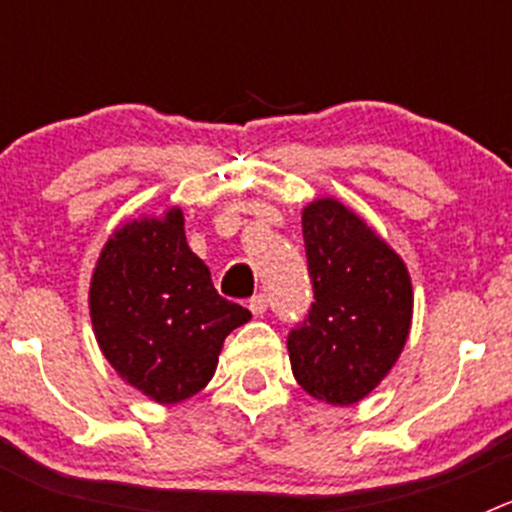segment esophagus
Segmentation results:
<instances>
[{"mask_svg":"<svg viewBox=\"0 0 512 512\" xmlns=\"http://www.w3.org/2000/svg\"><path fill=\"white\" fill-rule=\"evenodd\" d=\"M247 307H250V312L255 314V317H262V314L267 312V297H265V294H255V297L250 299V304H247Z\"/></svg>","mask_w":512,"mask_h":512,"instance_id":"1","label":"esophagus"}]
</instances>
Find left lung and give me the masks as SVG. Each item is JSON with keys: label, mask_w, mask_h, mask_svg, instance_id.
Segmentation results:
<instances>
[{"label": "left lung", "mask_w": 512, "mask_h": 512, "mask_svg": "<svg viewBox=\"0 0 512 512\" xmlns=\"http://www.w3.org/2000/svg\"><path fill=\"white\" fill-rule=\"evenodd\" d=\"M302 235L314 302L289 332L292 374L312 399L352 406L404 352L414 317L409 267L361 215L329 195L304 205Z\"/></svg>", "instance_id": "1"}]
</instances>
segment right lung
Returning <instances> with one entry per match:
<instances>
[{"mask_svg":"<svg viewBox=\"0 0 512 512\" xmlns=\"http://www.w3.org/2000/svg\"><path fill=\"white\" fill-rule=\"evenodd\" d=\"M183 225L178 205L121 223L103 245L89 287L101 354L128 386L163 406L205 389L225 337L252 317L215 292Z\"/></svg>","mask_w":512,"mask_h":512,"instance_id":"obj_1","label":"right lung"}]
</instances>
